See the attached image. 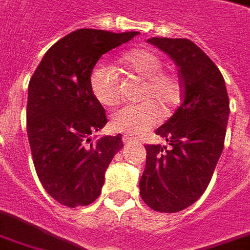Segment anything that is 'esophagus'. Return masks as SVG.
<instances>
[{"instance_id":"34e87169","label":"esophagus","mask_w":250,"mask_h":250,"mask_svg":"<svg viewBox=\"0 0 250 250\" xmlns=\"http://www.w3.org/2000/svg\"><path fill=\"white\" fill-rule=\"evenodd\" d=\"M122 140H123V143L125 144H129V143H133L135 140H133L131 136H128V135H123V138H122Z\"/></svg>"}]
</instances>
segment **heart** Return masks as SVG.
Masks as SVG:
<instances>
[{
    "label": "heart",
    "instance_id": "obj_1",
    "mask_svg": "<svg viewBox=\"0 0 250 250\" xmlns=\"http://www.w3.org/2000/svg\"><path fill=\"white\" fill-rule=\"evenodd\" d=\"M122 64L144 80L140 104H129L119 108L111 115V128L128 135H140L160 121L162 108L164 114H170L180 106L184 97L182 81L173 72L161 70L164 62L159 53L149 48L128 51L121 59ZM91 93L104 106H115L121 102L119 79L111 66L100 64L91 70Z\"/></svg>",
    "mask_w": 250,
    "mask_h": 250
}]
</instances>
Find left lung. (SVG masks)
I'll return each instance as SVG.
<instances>
[{
	"mask_svg": "<svg viewBox=\"0 0 250 250\" xmlns=\"http://www.w3.org/2000/svg\"><path fill=\"white\" fill-rule=\"evenodd\" d=\"M180 70L182 104L156 133L167 143L148 144L140 195L159 212H178L208 186L224 148L229 100L214 62L188 39L150 38Z\"/></svg>",
	"mask_w": 250,
	"mask_h": 250,
	"instance_id": "1",
	"label": "left lung"
}]
</instances>
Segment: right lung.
I'll use <instances>...</instances> for the list:
<instances>
[{"mask_svg":"<svg viewBox=\"0 0 250 250\" xmlns=\"http://www.w3.org/2000/svg\"><path fill=\"white\" fill-rule=\"evenodd\" d=\"M140 32L81 28L45 52L28 83L27 136L36 174L51 197L66 207L100 197L104 171L123 146L122 135L93 139L107 123L91 93L100 57Z\"/></svg>","mask_w":250,"mask_h":250,"instance_id":"obj_1","label":"right lung"}]
</instances>
